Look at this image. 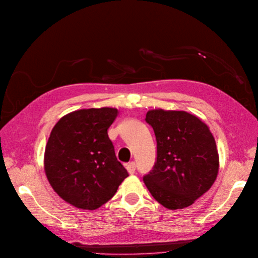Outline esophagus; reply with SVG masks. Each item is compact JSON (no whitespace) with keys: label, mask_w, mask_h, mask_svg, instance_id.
<instances>
[{"label":"esophagus","mask_w":258,"mask_h":258,"mask_svg":"<svg viewBox=\"0 0 258 258\" xmlns=\"http://www.w3.org/2000/svg\"><path fill=\"white\" fill-rule=\"evenodd\" d=\"M126 167V170L128 171L130 174H134L135 171H136V164L134 163V161H132V163H128L125 165Z\"/></svg>","instance_id":"esophagus-1"}]
</instances>
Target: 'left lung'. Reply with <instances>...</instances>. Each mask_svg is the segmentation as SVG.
Listing matches in <instances>:
<instances>
[{
    "label": "left lung",
    "instance_id": "1",
    "mask_svg": "<svg viewBox=\"0 0 258 258\" xmlns=\"http://www.w3.org/2000/svg\"><path fill=\"white\" fill-rule=\"evenodd\" d=\"M147 123L157 144L155 165L144 182L158 203L185 208L211 188L218 175L219 155L208 126L186 111L150 110Z\"/></svg>",
    "mask_w": 258,
    "mask_h": 258
}]
</instances>
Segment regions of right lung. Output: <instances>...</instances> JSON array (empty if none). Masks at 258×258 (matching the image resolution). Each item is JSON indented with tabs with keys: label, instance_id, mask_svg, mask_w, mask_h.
<instances>
[{
	"label": "right lung",
	"instance_id": "obj_1",
	"mask_svg": "<svg viewBox=\"0 0 258 258\" xmlns=\"http://www.w3.org/2000/svg\"><path fill=\"white\" fill-rule=\"evenodd\" d=\"M117 116L116 108L81 109L66 114L53 127L44 171L55 192L69 204L97 209L128 176L107 134Z\"/></svg>",
	"mask_w": 258,
	"mask_h": 258
}]
</instances>
